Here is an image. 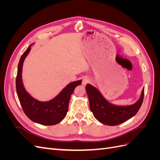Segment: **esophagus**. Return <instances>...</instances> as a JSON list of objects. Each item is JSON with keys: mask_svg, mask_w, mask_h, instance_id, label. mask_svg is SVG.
Returning a JSON list of instances; mask_svg holds the SVG:
<instances>
[{"mask_svg": "<svg viewBox=\"0 0 160 160\" xmlns=\"http://www.w3.org/2000/svg\"><path fill=\"white\" fill-rule=\"evenodd\" d=\"M90 81H91V80L89 79V77L85 76V77H83V81H82V84H83V85H87L88 83H89Z\"/></svg>", "mask_w": 160, "mask_h": 160, "instance_id": "esophagus-1", "label": "esophagus"}]
</instances>
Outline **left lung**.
<instances>
[{
	"mask_svg": "<svg viewBox=\"0 0 160 160\" xmlns=\"http://www.w3.org/2000/svg\"><path fill=\"white\" fill-rule=\"evenodd\" d=\"M85 89L89 101L91 112L97 120L110 126L117 125L133 118L141 108L143 100L144 88L139 99L130 105H117L111 103L101 94L99 89L90 84H87Z\"/></svg>",
	"mask_w": 160,
	"mask_h": 160,
	"instance_id": "8db88e82",
	"label": "left lung"
}]
</instances>
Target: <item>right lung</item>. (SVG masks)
I'll return each mask as SVG.
<instances>
[{"mask_svg": "<svg viewBox=\"0 0 160 160\" xmlns=\"http://www.w3.org/2000/svg\"><path fill=\"white\" fill-rule=\"evenodd\" d=\"M29 45L22 55L18 65L16 78V89L21 107L27 117L33 122L43 125H53L61 122L68 111L71 95L77 86L81 84V80L71 82L49 101H40L26 91L22 79L24 61L31 51Z\"/></svg>", "mask_w": 160, "mask_h": 160, "instance_id": "add662e5", "label": "right lung"}]
</instances>
